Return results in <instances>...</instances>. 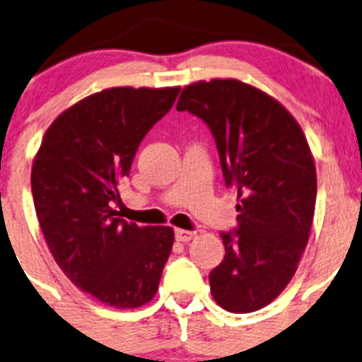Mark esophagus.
<instances>
[{
  "mask_svg": "<svg viewBox=\"0 0 362 362\" xmlns=\"http://www.w3.org/2000/svg\"><path fill=\"white\" fill-rule=\"evenodd\" d=\"M194 235H196L194 231H187V229H175V238H177V242L187 243L191 242Z\"/></svg>",
  "mask_w": 362,
  "mask_h": 362,
  "instance_id": "34e87169",
  "label": "esophagus"
}]
</instances>
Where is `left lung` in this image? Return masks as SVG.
I'll return each mask as SVG.
<instances>
[{"instance_id": "obj_1", "label": "left lung", "mask_w": 362, "mask_h": 362, "mask_svg": "<svg viewBox=\"0 0 362 362\" xmlns=\"http://www.w3.org/2000/svg\"><path fill=\"white\" fill-rule=\"evenodd\" d=\"M178 112L206 122L228 187L238 189V228L221 233L226 255L210 291L228 312L264 308L291 282L313 222L317 173L301 127L275 98L235 78L196 82Z\"/></svg>"}]
</instances>
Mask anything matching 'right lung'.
Returning a JSON list of instances; mask_svg holds the SVG:
<instances>
[{
	"label": "right lung",
	"instance_id": "1",
	"mask_svg": "<svg viewBox=\"0 0 362 362\" xmlns=\"http://www.w3.org/2000/svg\"><path fill=\"white\" fill-rule=\"evenodd\" d=\"M180 87H112L64 110L43 134L31 170L36 217L49 250L83 293L138 308L158 293L175 233L115 217L119 182Z\"/></svg>",
	"mask_w": 362,
	"mask_h": 362
}]
</instances>
